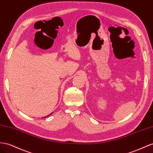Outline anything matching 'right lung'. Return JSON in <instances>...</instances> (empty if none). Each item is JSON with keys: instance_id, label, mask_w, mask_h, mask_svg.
I'll return each instance as SVG.
<instances>
[{"instance_id": "add662e5", "label": "right lung", "mask_w": 153, "mask_h": 153, "mask_svg": "<svg viewBox=\"0 0 153 153\" xmlns=\"http://www.w3.org/2000/svg\"><path fill=\"white\" fill-rule=\"evenodd\" d=\"M50 114H49V115H50ZM49 115H48V116H49Z\"/></svg>"}]
</instances>
